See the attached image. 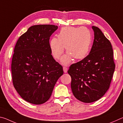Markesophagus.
<instances>
[{
	"mask_svg": "<svg viewBox=\"0 0 123 123\" xmlns=\"http://www.w3.org/2000/svg\"><path fill=\"white\" fill-rule=\"evenodd\" d=\"M63 72L64 73H67L68 71V68L66 67H63Z\"/></svg>",
	"mask_w": 123,
	"mask_h": 123,
	"instance_id": "34e87169",
	"label": "esophagus"
}]
</instances>
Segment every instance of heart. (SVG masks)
Here are the masks:
<instances>
[{
	"mask_svg": "<svg viewBox=\"0 0 123 123\" xmlns=\"http://www.w3.org/2000/svg\"><path fill=\"white\" fill-rule=\"evenodd\" d=\"M92 42V36L89 30L85 27L74 28L64 27L57 35V38L54 37L50 41L51 53L54 57L59 59L66 47L68 54L61 60L64 65L71 63L73 58L80 60L88 55Z\"/></svg>",
	"mask_w": 123,
	"mask_h": 123,
	"instance_id": "obj_1",
	"label": "heart"
}]
</instances>
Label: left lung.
Wrapping results in <instances>:
<instances>
[{"label":"left lung","instance_id":"1","mask_svg":"<svg viewBox=\"0 0 123 123\" xmlns=\"http://www.w3.org/2000/svg\"><path fill=\"white\" fill-rule=\"evenodd\" d=\"M92 28L94 39L89 55L68 70L73 95L86 103L97 101L105 94L115 69L111 42L98 27Z\"/></svg>","mask_w":123,"mask_h":123}]
</instances>
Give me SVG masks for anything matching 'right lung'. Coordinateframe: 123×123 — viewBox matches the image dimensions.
Instances as JSON below:
<instances>
[{
  "instance_id": "1",
  "label": "right lung",
  "mask_w": 123,
  "mask_h": 123,
  "mask_svg": "<svg viewBox=\"0 0 123 123\" xmlns=\"http://www.w3.org/2000/svg\"><path fill=\"white\" fill-rule=\"evenodd\" d=\"M54 25L30 27L17 42L11 63L13 86L24 100L39 105L50 98L63 68L51 55L50 37Z\"/></svg>"
}]
</instances>
